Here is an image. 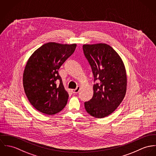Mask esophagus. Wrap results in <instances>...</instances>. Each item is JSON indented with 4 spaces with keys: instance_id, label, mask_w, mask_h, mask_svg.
<instances>
[{
    "instance_id": "1",
    "label": "esophagus",
    "mask_w": 156,
    "mask_h": 156,
    "mask_svg": "<svg viewBox=\"0 0 156 156\" xmlns=\"http://www.w3.org/2000/svg\"><path fill=\"white\" fill-rule=\"evenodd\" d=\"M80 87L78 86L76 87V88L72 90V92H73V93H78L80 91Z\"/></svg>"
}]
</instances>
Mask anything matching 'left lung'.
<instances>
[{"label":"left lung","mask_w":156,"mask_h":156,"mask_svg":"<svg viewBox=\"0 0 156 156\" xmlns=\"http://www.w3.org/2000/svg\"><path fill=\"white\" fill-rule=\"evenodd\" d=\"M83 51L98 81L93 86L91 99L84 103L87 112L102 119L112 114L121 104L127 90L124 63L111 46L106 44H85Z\"/></svg>","instance_id":"1"}]
</instances>
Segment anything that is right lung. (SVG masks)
Masks as SVG:
<instances>
[{
	"mask_svg": "<svg viewBox=\"0 0 156 156\" xmlns=\"http://www.w3.org/2000/svg\"><path fill=\"white\" fill-rule=\"evenodd\" d=\"M76 47V44L48 42L29 57L23 73V87L29 101L38 111L53 115L66 106L69 94L58 70Z\"/></svg>",
	"mask_w": 156,
	"mask_h": 156,
	"instance_id": "add662e5",
	"label": "right lung"
}]
</instances>
